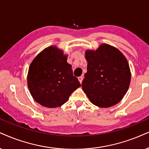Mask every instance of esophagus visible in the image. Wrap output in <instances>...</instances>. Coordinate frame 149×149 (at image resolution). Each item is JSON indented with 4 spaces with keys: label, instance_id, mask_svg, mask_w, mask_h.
<instances>
[{
    "label": "esophagus",
    "instance_id": "1",
    "mask_svg": "<svg viewBox=\"0 0 149 149\" xmlns=\"http://www.w3.org/2000/svg\"><path fill=\"white\" fill-rule=\"evenodd\" d=\"M82 80H83V77H82V76L78 77V80H79V82H80V84L82 83Z\"/></svg>",
    "mask_w": 149,
    "mask_h": 149
}]
</instances>
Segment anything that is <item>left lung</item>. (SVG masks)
<instances>
[{
	"label": "left lung",
	"instance_id": "obj_1",
	"mask_svg": "<svg viewBox=\"0 0 149 149\" xmlns=\"http://www.w3.org/2000/svg\"><path fill=\"white\" fill-rule=\"evenodd\" d=\"M87 71L82 90L92 104L108 108L120 102L127 93L131 73L127 59L120 51L103 43L96 50L85 52Z\"/></svg>",
	"mask_w": 149,
	"mask_h": 149
}]
</instances>
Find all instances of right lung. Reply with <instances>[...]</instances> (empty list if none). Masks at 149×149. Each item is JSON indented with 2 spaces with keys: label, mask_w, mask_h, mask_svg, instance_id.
Instances as JSON below:
<instances>
[{
  "label": "right lung",
  "mask_w": 149,
  "mask_h": 149,
  "mask_svg": "<svg viewBox=\"0 0 149 149\" xmlns=\"http://www.w3.org/2000/svg\"><path fill=\"white\" fill-rule=\"evenodd\" d=\"M67 56L56 45H52L39 53L30 64L28 88L34 100L43 107L62 106L80 86L67 63Z\"/></svg>",
  "instance_id": "1"
}]
</instances>
